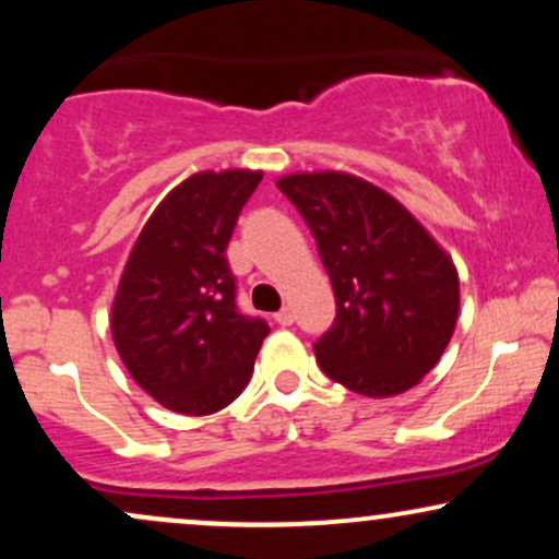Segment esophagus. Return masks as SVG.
Listing matches in <instances>:
<instances>
[{"label": "esophagus", "instance_id": "34e87169", "mask_svg": "<svg viewBox=\"0 0 559 559\" xmlns=\"http://www.w3.org/2000/svg\"><path fill=\"white\" fill-rule=\"evenodd\" d=\"M275 323L278 325H292L294 323V310L292 307H284L281 312H275Z\"/></svg>", "mask_w": 559, "mask_h": 559}]
</instances>
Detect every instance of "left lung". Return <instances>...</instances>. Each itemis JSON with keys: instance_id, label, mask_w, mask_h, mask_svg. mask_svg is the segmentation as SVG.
<instances>
[{"instance_id": "8db88e82", "label": "left lung", "mask_w": 559, "mask_h": 559, "mask_svg": "<svg viewBox=\"0 0 559 559\" xmlns=\"http://www.w3.org/2000/svg\"><path fill=\"white\" fill-rule=\"evenodd\" d=\"M275 183L316 236L336 297V320L316 342L320 370L373 400L418 386L457 325L452 254L400 199L355 173H288Z\"/></svg>"}]
</instances>
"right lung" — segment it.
I'll return each instance as SVG.
<instances>
[{"label": "right lung", "mask_w": 559, "mask_h": 559, "mask_svg": "<svg viewBox=\"0 0 559 559\" xmlns=\"http://www.w3.org/2000/svg\"><path fill=\"white\" fill-rule=\"evenodd\" d=\"M262 170H199L141 228L112 299L115 349L152 400L181 415H213L241 394L265 320L236 310L226 247Z\"/></svg>", "instance_id": "1"}]
</instances>
